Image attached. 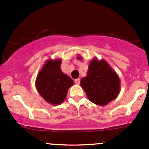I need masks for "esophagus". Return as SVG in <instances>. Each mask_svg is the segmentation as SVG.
Here are the masks:
<instances>
[{
	"label": "esophagus",
	"mask_w": 149,
	"mask_h": 149,
	"mask_svg": "<svg viewBox=\"0 0 149 149\" xmlns=\"http://www.w3.org/2000/svg\"><path fill=\"white\" fill-rule=\"evenodd\" d=\"M74 82L77 84V85H79V82H80V79H79V78H78V79H74Z\"/></svg>",
	"instance_id": "34e87169"
}]
</instances>
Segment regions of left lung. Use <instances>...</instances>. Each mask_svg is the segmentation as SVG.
Returning a JSON list of instances; mask_svg holds the SVG:
<instances>
[{
  "label": "left lung",
  "mask_w": 149,
  "mask_h": 149,
  "mask_svg": "<svg viewBox=\"0 0 149 149\" xmlns=\"http://www.w3.org/2000/svg\"><path fill=\"white\" fill-rule=\"evenodd\" d=\"M78 59L82 57L79 55ZM80 85L88 99L93 103L105 106L116 99L120 91V80L117 73L104 59L93 58L90 62L87 76L82 77Z\"/></svg>",
  "instance_id": "left-lung-1"
}]
</instances>
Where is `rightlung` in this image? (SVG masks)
Returning a JSON list of instances; mask_svg holds the SVG:
<instances>
[{
	"label": "right lung",
	"mask_w": 149,
	"mask_h": 149,
	"mask_svg": "<svg viewBox=\"0 0 149 149\" xmlns=\"http://www.w3.org/2000/svg\"><path fill=\"white\" fill-rule=\"evenodd\" d=\"M61 59H49L45 62L36 79V87L39 95L48 103L59 105L66 99L72 79L61 70Z\"/></svg>",
	"instance_id": "right-lung-1"
}]
</instances>
